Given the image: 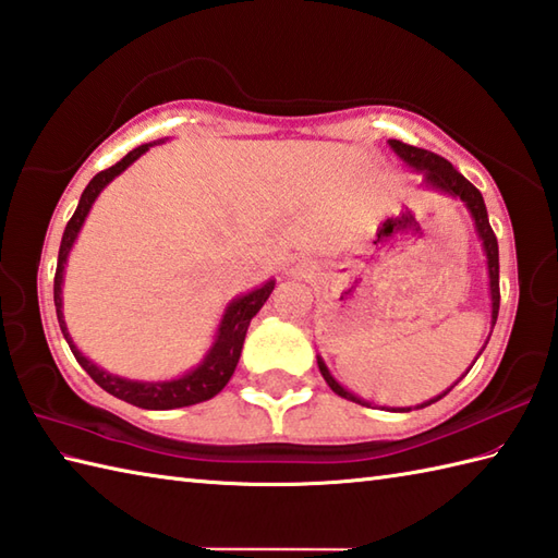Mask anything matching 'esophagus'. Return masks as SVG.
I'll use <instances>...</instances> for the list:
<instances>
[{
  "label": "esophagus",
  "instance_id": "obj_1",
  "mask_svg": "<svg viewBox=\"0 0 558 558\" xmlns=\"http://www.w3.org/2000/svg\"><path fill=\"white\" fill-rule=\"evenodd\" d=\"M312 270H314V266L310 258H290L286 266V272H290V276H310Z\"/></svg>",
  "mask_w": 558,
  "mask_h": 558
}]
</instances>
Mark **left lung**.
<instances>
[{"label":"left lung","mask_w":558,"mask_h":558,"mask_svg":"<svg viewBox=\"0 0 558 558\" xmlns=\"http://www.w3.org/2000/svg\"><path fill=\"white\" fill-rule=\"evenodd\" d=\"M390 144V148H393L398 156L405 160L412 170H417V172H422L424 174V184L426 186H432V189H436V192H444V194H450V196H456V198H460L462 204L468 206V210H470V216H472V220H475V230H477V234H480V240H482V246H484V254H487V268H489V292H492V328H494V324H496V316H499V302H501V292H499V242H496V234H494V230H492V225H489V216H487V206H484V198H482V194H480V189L475 186V184H470L465 177H462L453 165H450L446 158H441V156H436V153H432V150H424V148H417V146H408V144H402V141H396V138H390L388 141ZM489 342V340H487ZM487 348V345H484ZM482 348V350H484ZM480 357V354H477ZM318 360V369H322V374H324V378H326V384L330 386V390H333V393H338L340 398H348V400H352V402H360V405H369V402H364L362 398H357V396H352L350 390H345L342 388L333 376H330V372H328V366L324 364V360L322 357H316ZM477 362V360H475ZM472 362V364H475ZM470 372V369H468ZM465 376V374H462ZM460 381V378H458ZM456 381V384H458ZM453 384V386H456ZM450 386V388H453ZM448 388V390H450ZM448 390H444L441 396H436V398H432L429 402H422V405H417V408H426V405H432V402H436V400H441ZM410 410V408H408ZM405 408H402L400 412H408Z\"/></svg>","instance_id":"1"}]
</instances>
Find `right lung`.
<instances>
[{"mask_svg":"<svg viewBox=\"0 0 558 558\" xmlns=\"http://www.w3.org/2000/svg\"><path fill=\"white\" fill-rule=\"evenodd\" d=\"M160 144H162V138H160ZM150 146L153 144H144V146L134 148L132 153H126L120 162L112 165V168H108V170L98 172L88 182V186L83 189L74 216H71V220L64 228L62 244H59L57 272H54V306H57L59 328H62V333L69 342L71 352H74L76 362L88 372V376L102 390H108L110 396L120 398L124 402H132V405L144 408V410H172V408H186V405H196V402L210 400L213 396H218L225 386H228L230 376L234 374V366H236V362H240L246 328H248V324H252V318L258 314L260 306H264L266 300L270 298L272 288H276V280H268L260 288L232 300L228 304V310H225V314H222L216 342H213V348L208 350L204 362H201L196 369L186 372L184 376L172 378V381H132V378L108 374L105 369H100L98 364H93L88 357H83L81 350L74 345V340H71V336H69L66 324H64V314H62V280H64L66 256L71 252V246H74V242H76L78 230H81L83 220H86L90 206L96 204L98 194L114 180L117 174H122L136 158L144 156Z\"/></svg>","mask_w":558,"mask_h":558,"instance_id":"right-lung-1","label":"right lung"}]
</instances>
